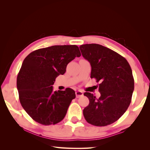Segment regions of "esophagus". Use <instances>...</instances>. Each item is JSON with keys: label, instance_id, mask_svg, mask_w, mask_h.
Listing matches in <instances>:
<instances>
[{"label": "esophagus", "instance_id": "obj_1", "mask_svg": "<svg viewBox=\"0 0 150 150\" xmlns=\"http://www.w3.org/2000/svg\"><path fill=\"white\" fill-rule=\"evenodd\" d=\"M83 96V93L81 91H78L76 92V98H79Z\"/></svg>", "mask_w": 150, "mask_h": 150}]
</instances>
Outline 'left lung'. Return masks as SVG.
<instances>
[{
    "instance_id": "obj_1",
    "label": "left lung",
    "mask_w": 150,
    "mask_h": 150,
    "mask_svg": "<svg viewBox=\"0 0 150 150\" xmlns=\"http://www.w3.org/2000/svg\"><path fill=\"white\" fill-rule=\"evenodd\" d=\"M83 56L91 66V78L99 84V98L86 92L89 104L83 110L88 123L96 126L111 125L128 108L134 91L132 70L126 59L112 50L97 44L79 47Z\"/></svg>"
}]
</instances>
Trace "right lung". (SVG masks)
<instances>
[{"label":"right lung","mask_w":150,"mask_h":150,"mask_svg":"<svg viewBox=\"0 0 150 150\" xmlns=\"http://www.w3.org/2000/svg\"><path fill=\"white\" fill-rule=\"evenodd\" d=\"M81 55L76 45H64L35 50L24 59L17 88L22 108L35 121L47 126L64 119L75 92L71 88L54 91L52 85L68 63Z\"/></svg>","instance_id":"obj_1"}]
</instances>
